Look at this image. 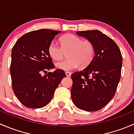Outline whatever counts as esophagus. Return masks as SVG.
<instances>
[{
  "label": "esophagus",
  "instance_id": "obj_1",
  "mask_svg": "<svg viewBox=\"0 0 134 134\" xmlns=\"http://www.w3.org/2000/svg\"><path fill=\"white\" fill-rule=\"evenodd\" d=\"M65 74L66 75H67V76H70L71 75V73L70 72H69V71H66Z\"/></svg>",
  "mask_w": 134,
  "mask_h": 134
}]
</instances>
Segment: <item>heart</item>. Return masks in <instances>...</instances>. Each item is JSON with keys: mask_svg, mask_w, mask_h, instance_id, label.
<instances>
[{"mask_svg": "<svg viewBox=\"0 0 134 134\" xmlns=\"http://www.w3.org/2000/svg\"><path fill=\"white\" fill-rule=\"evenodd\" d=\"M60 46L52 41L48 46V54L54 60L59 61L65 56L68 58L58 63L56 67L65 71H71L81 65L86 67L93 61L95 48L90 40H82L78 36L67 34L59 40Z\"/></svg>", "mask_w": 134, "mask_h": 134, "instance_id": "heart-1", "label": "heart"}]
</instances>
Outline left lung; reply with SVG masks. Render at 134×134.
I'll return each instance as SVG.
<instances>
[{
    "label": "left lung",
    "mask_w": 134,
    "mask_h": 134,
    "mask_svg": "<svg viewBox=\"0 0 134 134\" xmlns=\"http://www.w3.org/2000/svg\"><path fill=\"white\" fill-rule=\"evenodd\" d=\"M76 34L92 42L95 54L87 67L71 75L72 102L82 110H100L115 94L121 75V51L112 39L98 30L79 31Z\"/></svg>",
    "instance_id": "1"
}]
</instances>
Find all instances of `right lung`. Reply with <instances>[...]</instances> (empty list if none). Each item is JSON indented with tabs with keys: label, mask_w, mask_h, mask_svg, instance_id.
<instances>
[{
	"label": "right lung",
	"mask_w": 134,
	"mask_h": 134,
	"mask_svg": "<svg viewBox=\"0 0 134 134\" xmlns=\"http://www.w3.org/2000/svg\"><path fill=\"white\" fill-rule=\"evenodd\" d=\"M61 31L34 30L21 36L12 51L10 73L12 89L19 100L29 108L47 106L55 90L66 76L65 71L55 67L48 48ZM44 73L42 76L41 74Z\"/></svg>",
	"instance_id": "add662e5"
}]
</instances>
